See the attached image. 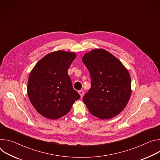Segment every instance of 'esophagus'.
Here are the masks:
<instances>
[{"label":"esophagus","mask_w":160,"mask_h":160,"mask_svg":"<svg viewBox=\"0 0 160 160\" xmlns=\"http://www.w3.org/2000/svg\"><path fill=\"white\" fill-rule=\"evenodd\" d=\"M78 93L80 94V96H81V98H82V97H83V90H79V91H78Z\"/></svg>","instance_id":"1"}]
</instances>
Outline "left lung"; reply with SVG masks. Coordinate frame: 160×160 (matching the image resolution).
<instances>
[{"instance_id":"1","label":"left lung","mask_w":160,"mask_h":160,"mask_svg":"<svg viewBox=\"0 0 160 160\" xmlns=\"http://www.w3.org/2000/svg\"><path fill=\"white\" fill-rule=\"evenodd\" d=\"M82 61L89 71L91 87L83 101L90 112L101 119L118 115L131 96V78L123 64L104 49L85 54Z\"/></svg>"}]
</instances>
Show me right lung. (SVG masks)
<instances>
[{
    "instance_id": "add662e5",
    "label": "right lung",
    "mask_w": 160,
    "mask_h": 160,
    "mask_svg": "<svg viewBox=\"0 0 160 160\" xmlns=\"http://www.w3.org/2000/svg\"><path fill=\"white\" fill-rule=\"evenodd\" d=\"M75 58L73 52L56 51L44 56L32 70L28 81V95L33 107L43 117L59 118L80 98L68 75V68Z\"/></svg>"
}]
</instances>
